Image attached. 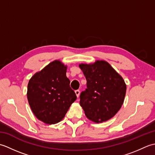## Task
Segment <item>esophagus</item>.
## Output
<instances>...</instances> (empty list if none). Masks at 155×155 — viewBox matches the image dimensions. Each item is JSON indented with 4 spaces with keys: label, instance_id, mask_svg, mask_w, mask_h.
<instances>
[{
    "label": "esophagus",
    "instance_id": "esophagus-1",
    "mask_svg": "<svg viewBox=\"0 0 155 155\" xmlns=\"http://www.w3.org/2000/svg\"><path fill=\"white\" fill-rule=\"evenodd\" d=\"M75 93H76V95H77V97H79V94H80V91L79 90L75 91Z\"/></svg>",
    "mask_w": 155,
    "mask_h": 155
}]
</instances>
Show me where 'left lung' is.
I'll list each match as a JSON object with an SVG mask.
<instances>
[{
  "label": "left lung",
  "mask_w": 155,
  "mask_h": 155,
  "mask_svg": "<svg viewBox=\"0 0 155 155\" xmlns=\"http://www.w3.org/2000/svg\"><path fill=\"white\" fill-rule=\"evenodd\" d=\"M79 67L87 80V88L80 96L85 115L97 123L110 119L124 103L127 86L123 77L104 61Z\"/></svg>",
  "instance_id": "left-lung-1"
}]
</instances>
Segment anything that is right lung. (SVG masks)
<instances>
[{
	"label": "right lung",
	"mask_w": 155,
	"mask_h": 155,
	"mask_svg": "<svg viewBox=\"0 0 155 155\" xmlns=\"http://www.w3.org/2000/svg\"><path fill=\"white\" fill-rule=\"evenodd\" d=\"M67 69V66L56 60L29 80V105L35 117L46 124H56L62 120L77 99L70 87V80L66 76Z\"/></svg>",
	"instance_id": "right-lung-1"
}]
</instances>
